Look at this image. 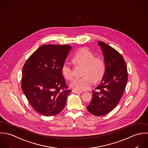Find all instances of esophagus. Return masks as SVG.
Listing matches in <instances>:
<instances>
[{
    "instance_id": "1",
    "label": "esophagus",
    "mask_w": 148,
    "mask_h": 148,
    "mask_svg": "<svg viewBox=\"0 0 148 148\" xmlns=\"http://www.w3.org/2000/svg\"><path fill=\"white\" fill-rule=\"evenodd\" d=\"M72 92H73V93H74V94H81V93H82V91H79L73 90H72Z\"/></svg>"
}]
</instances>
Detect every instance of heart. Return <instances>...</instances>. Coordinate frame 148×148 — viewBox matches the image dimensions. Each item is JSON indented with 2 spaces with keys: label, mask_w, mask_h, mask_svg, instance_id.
<instances>
[{
  "label": "heart",
  "mask_w": 148,
  "mask_h": 148,
  "mask_svg": "<svg viewBox=\"0 0 148 148\" xmlns=\"http://www.w3.org/2000/svg\"><path fill=\"white\" fill-rule=\"evenodd\" d=\"M73 61L76 64L84 65L82 74L84 77L75 79L71 87L77 91H84L90 89L93 84L101 81L105 73V66L101 59L95 58V55L87 49H81L73 56ZM63 77L67 80L73 79V73L70 64L64 63L61 67Z\"/></svg>",
  "instance_id": "1"
}]
</instances>
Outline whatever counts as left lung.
Here are the masks:
<instances>
[{"label": "left lung", "instance_id": "obj_1", "mask_svg": "<svg viewBox=\"0 0 148 148\" xmlns=\"http://www.w3.org/2000/svg\"><path fill=\"white\" fill-rule=\"evenodd\" d=\"M104 57L105 73L101 84L93 91L87 109L97 116L106 115L118 105L127 81L126 64L118 51L103 42H98Z\"/></svg>", "mask_w": 148, "mask_h": 148}]
</instances>
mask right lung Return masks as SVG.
<instances>
[{
  "label": "right lung",
  "mask_w": 148,
  "mask_h": 148,
  "mask_svg": "<svg viewBox=\"0 0 148 148\" xmlns=\"http://www.w3.org/2000/svg\"><path fill=\"white\" fill-rule=\"evenodd\" d=\"M71 49L70 45H43L23 66L22 89L32 108L42 116L56 115L65 106L71 90L61 67Z\"/></svg>",
  "instance_id": "1"
}]
</instances>
